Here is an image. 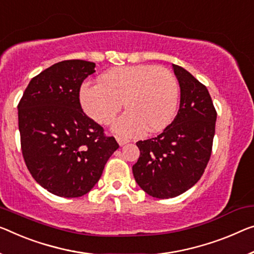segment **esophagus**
<instances>
[{"instance_id": "obj_1", "label": "esophagus", "mask_w": 254, "mask_h": 254, "mask_svg": "<svg viewBox=\"0 0 254 254\" xmlns=\"http://www.w3.org/2000/svg\"><path fill=\"white\" fill-rule=\"evenodd\" d=\"M116 139H117V142H118V144H119L120 146H123V145H125V144H127L128 142H129V139L124 138V137H120V136H117Z\"/></svg>"}]
</instances>
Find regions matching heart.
Segmentation results:
<instances>
[{"instance_id": "obj_1", "label": "heart", "mask_w": 254, "mask_h": 254, "mask_svg": "<svg viewBox=\"0 0 254 254\" xmlns=\"http://www.w3.org/2000/svg\"><path fill=\"white\" fill-rule=\"evenodd\" d=\"M84 111L101 125L114 123L124 136L157 132L173 122L179 102V85L170 70L150 64L115 68L100 77V83L85 84L80 91Z\"/></svg>"}]
</instances>
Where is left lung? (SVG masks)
Listing matches in <instances>:
<instances>
[{"label": "left lung", "mask_w": 254, "mask_h": 254, "mask_svg": "<svg viewBox=\"0 0 254 254\" xmlns=\"http://www.w3.org/2000/svg\"><path fill=\"white\" fill-rule=\"evenodd\" d=\"M181 104L174 122L157 137L138 140L139 158L132 174L144 192L170 198L194 186L204 173L212 151L217 111L208 88L177 64H173Z\"/></svg>", "instance_id": "8db88e82"}]
</instances>
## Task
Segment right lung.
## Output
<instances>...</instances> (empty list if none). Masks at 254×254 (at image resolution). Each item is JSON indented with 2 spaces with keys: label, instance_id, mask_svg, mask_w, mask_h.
I'll return each mask as SVG.
<instances>
[{
  "label": "right lung",
  "instance_id": "1",
  "mask_svg": "<svg viewBox=\"0 0 254 254\" xmlns=\"http://www.w3.org/2000/svg\"><path fill=\"white\" fill-rule=\"evenodd\" d=\"M94 68L84 60L58 62L29 81L18 104L26 166L38 184L61 197L88 193L119 147L81 109L80 86Z\"/></svg>",
  "mask_w": 254,
  "mask_h": 254
}]
</instances>
